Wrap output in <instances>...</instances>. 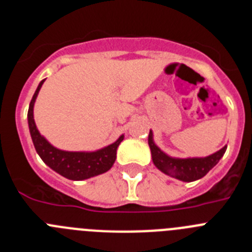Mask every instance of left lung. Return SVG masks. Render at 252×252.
I'll use <instances>...</instances> for the list:
<instances>
[{
  "label": "left lung",
  "instance_id": "obj_1",
  "mask_svg": "<svg viewBox=\"0 0 252 252\" xmlns=\"http://www.w3.org/2000/svg\"><path fill=\"white\" fill-rule=\"evenodd\" d=\"M149 146H150L154 165L164 174L188 183L203 178L221 160L227 149V145H224L221 150L204 158H184V159L173 158L164 153L154 142V135L151 130L149 133Z\"/></svg>",
  "mask_w": 252,
  "mask_h": 252
}]
</instances>
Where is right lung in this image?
Returning a JSON list of instances; mask_svg holds the SVG:
<instances>
[{"instance_id": "right-lung-1", "label": "right lung", "mask_w": 252, "mask_h": 252, "mask_svg": "<svg viewBox=\"0 0 252 252\" xmlns=\"http://www.w3.org/2000/svg\"><path fill=\"white\" fill-rule=\"evenodd\" d=\"M45 82L41 81L35 91L29 106L28 122L31 139L34 142L35 150L44 162L58 174L70 180H84L95 175L103 174L112 168L116 160L117 148L124 140V135L113 144L95 151H65L55 148L39 132L34 120V104L39 91Z\"/></svg>"}]
</instances>
